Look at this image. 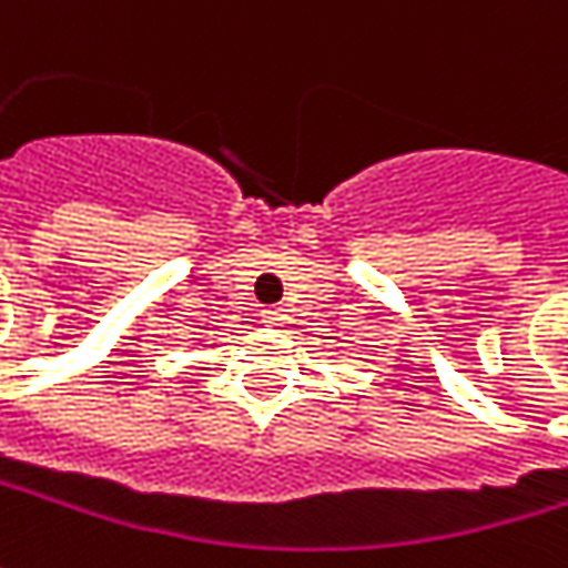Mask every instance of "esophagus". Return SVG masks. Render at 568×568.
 Here are the masks:
<instances>
[{"mask_svg": "<svg viewBox=\"0 0 568 568\" xmlns=\"http://www.w3.org/2000/svg\"><path fill=\"white\" fill-rule=\"evenodd\" d=\"M263 324H270V327H285V321H288V314L285 308H263Z\"/></svg>", "mask_w": 568, "mask_h": 568, "instance_id": "obj_1", "label": "esophagus"}]
</instances>
